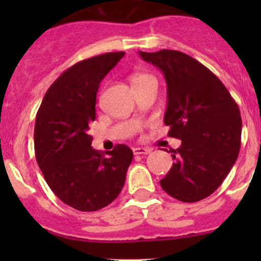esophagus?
<instances>
[{
  "instance_id": "obj_1",
  "label": "esophagus",
  "mask_w": 261,
  "mask_h": 261,
  "mask_svg": "<svg viewBox=\"0 0 261 261\" xmlns=\"http://www.w3.org/2000/svg\"><path fill=\"white\" fill-rule=\"evenodd\" d=\"M151 152L149 147H134V154L135 155H147Z\"/></svg>"
}]
</instances>
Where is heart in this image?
Returning a JSON list of instances; mask_svg holds the SVG:
<instances>
[{
    "label": "heart",
    "mask_w": 261,
    "mask_h": 261,
    "mask_svg": "<svg viewBox=\"0 0 261 261\" xmlns=\"http://www.w3.org/2000/svg\"><path fill=\"white\" fill-rule=\"evenodd\" d=\"M144 77H146V75H136V77L134 78L133 82H135V81H138V80H141V78H144Z\"/></svg>",
    "instance_id": "heart-1"
}]
</instances>
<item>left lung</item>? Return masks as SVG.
<instances>
[{"label":"left lung","mask_w":261,"mask_h":261,"mask_svg":"<svg viewBox=\"0 0 261 261\" xmlns=\"http://www.w3.org/2000/svg\"><path fill=\"white\" fill-rule=\"evenodd\" d=\"M167 82L164 123L181 140L170 150L174 163L160 186L173 198L198 202L221 186L239 156L241 116L238 103L215 74L177 50L139 51Z\"/></svg>","instance_id":"left-lung-1"}]
</instances>
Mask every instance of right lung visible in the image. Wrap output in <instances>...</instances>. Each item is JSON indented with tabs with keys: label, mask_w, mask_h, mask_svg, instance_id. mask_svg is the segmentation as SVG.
I'll use <instances>...</instances> for the list:
<instances>
[{
	"label": "right lung",
	"mask_w": 261,
	"mask_h": 261,
	"mask_svg": "<svg viewBox=\"0 0 261 261\" xmlns=\"http://www.w3.org/2000/svg\"><path fill=\"white\" fill-rule=\"evenodd\" d=\"M125 51L106 53L68 68L44 96L36 114L34 145L39 168L55 196L82 212L114 202L133 162V150L118 144L109 156L91 146L99 83Z\"/></svg>",
	"instance_id": "right-lung-1"
}]
</instances>
